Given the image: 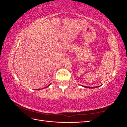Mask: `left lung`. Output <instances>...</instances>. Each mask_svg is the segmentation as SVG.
Returning a JSON list of instances; mask_svg holds the SVG:
<instances>
[{"label":"left lung","instance_id":"obj_1","mask_svg":"<svg viewBox=\"0 0 127 127\" xmlns=\"http://www.w3.org/2000/svg\"><path fill=\"white\" fill-rule=\"evenodd\" d=\"M82 86L85 87V88H96V87H97V86H96V87H87V86ZM98 87H99V86H98Z\"/></svg>","mask_w":127,"mask_h":127}]
</instances>
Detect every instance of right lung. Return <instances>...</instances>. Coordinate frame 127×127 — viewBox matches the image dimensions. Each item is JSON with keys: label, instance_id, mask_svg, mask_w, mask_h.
I'll list each match as a JSON object with an SVG mask.
<instances>
[{"label": "right lung", "instance_id": "add662e5", "mask_svg": "<svg viewBox=\"0 0 127 127\" xmlns=\"http://www.w3.org/2000/svg\"><path fill=\"white\" fill-rule=\"evenodd\" d=\"M50 85V84H49V85H48V86H47V87H48V86H49Z\"/></svg>", "mask_w": 127, "mask_h": 127}]
</instances>
